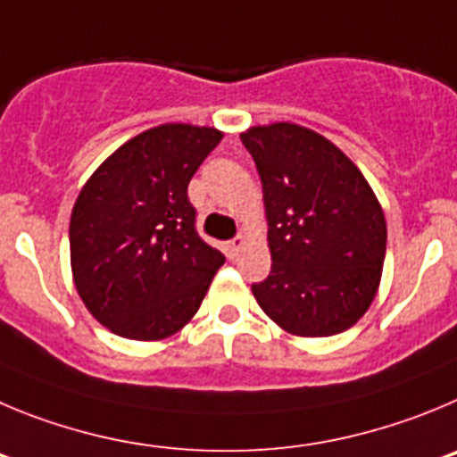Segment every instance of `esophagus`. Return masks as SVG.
Listing matches in <instances>:
<instances>
[{"mask_svg":"<svg viewBox=\"0 0 457 457\" xmlns=\"http://www.w3.org/2000/svg\"><path fill=\"white\" fill-rule=\"evenodd\" d=\"M245 244V238L244 237H234L232 241H228V253L232 254V257H237L238 250H241V245Z\"/></svg>","mask_w":457,"mask_h":457,"instance_id":"esophagus-1","label":"esophagus"}]
</instances>
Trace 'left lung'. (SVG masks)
Returning a JSON list of instances; mask_svg holds the SVG:
<instances>
[{"instance_id": "8db88e82", "label": "left lung", "mask_w": 457, "mask_h": 457, "mask_svg": "<svg viewBox=\"0 0 457 457\" xmlns=\"http://www.w3.org/2000/svg\"><path fill=\"white\" fill-rule=\"evenodd\" d=\"M241 141L262 179L273 259L269 278L253 285L259 307L291 335L348 330L376 298L387 248L371 187L307 127H250Z\"/></svg>"}]
</instances>
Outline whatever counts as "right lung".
I'll list each match as a JSON object with an SVG mask.
<instances>
[{
	"mask_svg": "<svg viewBox=\"0 0 457 457\" xmlns=\"http://www.w3.org/2000/svg\"><path fill=\"white\" fill-rule=\"evenodd\" d=\"M220 138L213 127H152L81 188L70 216L72 278L111 332L157 341L198 312L225 257L200 238L187 191Z\"/></svg>",
	"mask_w": 457,
	"mask_h": 457,
	"instance_id": "obj_1",
	"label": "right lung"
}]
</instances>
